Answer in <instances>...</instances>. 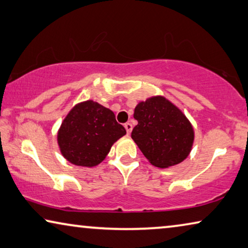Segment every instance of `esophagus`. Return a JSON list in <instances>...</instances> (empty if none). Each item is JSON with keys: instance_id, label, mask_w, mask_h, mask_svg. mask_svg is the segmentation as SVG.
I'll return each mask as SVG.
<instances>
[{"instance_id": "34e87169", "label": "esophagus", "mask_w": 248, "mask_h": 248, "mask_svg": "<svg viewBox=\"0 0 248 248\" xmlns=\"http://www.w3.org/2000/svg\"><path fill=\"white\" fill-rule=\"evenodd\" d=\"M124 127H125V129H126L127 134H129V133L132 132V128H133V126H132V124H131V123H125V124H124Z\"/></svg>"}]
</instances>
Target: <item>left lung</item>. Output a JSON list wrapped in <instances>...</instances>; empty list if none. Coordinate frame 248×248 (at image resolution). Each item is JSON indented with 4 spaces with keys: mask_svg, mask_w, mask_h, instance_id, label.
<instances>
[{
    "mask_svg": "<svg viewBox=\"0 0 248 248\" xmlns=\"http://www.w3.org/2000/svg\"><path fill=\"white\" fill-rule=\"evenodd\" d=\"M134 119L139 123L132 139L151 164L166 169L187 157L194 142L193 126L169 100L154 96L139 103Z\"/></svg>",
    "mask_w": 248,
    "mask_h": 248,
    "instance_id": "8db88e82",
    "label": "left lung"
}]
</instances>
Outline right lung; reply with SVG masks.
Returning <instances> with one entry per match:
<instances>
[{"mask_svg": "<svg viewBox=\"0 0 248 248\" xmlns=\"http://www.w3.org/2000/svg\"><path fill=\"white\" fill-rule=\"evenodd\" d=\"M126 134L111 109L93 101L75 105L58 133L61 153L78 166L92 167L108 154L114 143Z\"/></svg>", "mask_w": 248, "mask_h": 248, "instance_id": "right-lung-1", "label": "right lung"}]
</instances>
